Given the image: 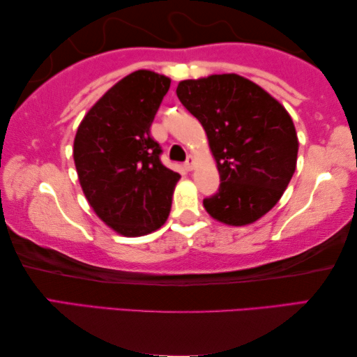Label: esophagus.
Returning <instances> with one entry per match:
<instances>
[{
	"mask_svg": "<svg viewBox=\"0 0 357 357\" xmlns=\"http://www.w3.org/2000/svg\"><path fill=\"white\" fill-rule=\"evenodd\" d=\"M192 167H195V158L188 156V158H186V161H185V169H186V171H191Z\"/></svg>",
	"mask_w": 357,
	"mask_h": 357,
	"instance_id": "esophagus-1",
	"label": "esophagus"
}]
</instances>
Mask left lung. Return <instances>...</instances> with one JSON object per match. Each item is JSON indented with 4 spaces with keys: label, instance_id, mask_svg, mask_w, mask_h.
Segmentation results:
<instances>
[{
    "label": "left lung",
    "instance_id": "left-lung-1",
    "mask_svg": "<svg viewBox=\"0 0 357 357\" xmlns=\"http://www.w3.org/2000/svg\"><path fill=\"white\" fill-rule=\"evenodd\" d=\"M177 96L207 132L220 188L204 199L210 217L231 226L266 215L296 171L297 134L277 99L237 74L183 80Z\"/></svg>",
    "mask_w": 357,
    "mask_h": 357
}]
</instances>
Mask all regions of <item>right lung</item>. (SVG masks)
Masks as SVG:
<instances>
[{
	"mask_svg": "<svg viewBox=\"0 0 357 357\" xmlns=\"http://www.w3.org/2000/svg\"><path fill=\"white\" fill-rule=\"evenodd\" d=\"M171 86L166 75L132 73L93 106L74 139V162L90 206L121 236L166 223L180 175L161 162L150 126Z\"/></svg>",
	"mask_w": 357,
	"mask_h": 357,
	"instance_id": "right-lung-1",
	"label": "right lung"
}]
</instances>
